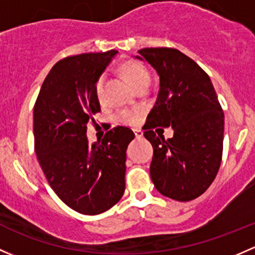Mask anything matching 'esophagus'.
Instances as JSON below:
<instances>
[{"label": "esophagus", "instance_id": "34e87169", "mask_svg": "<svg viewBox=\"0 0 255 255\" xmlns=\"http://www.w3.org/2000/svg\"><path fill=\"white\" fill-rule=\"evenodd\" d=\"M134 134H135V138H137V139H140V138H143V130L142 129H135Z\"/></svg>", "mask_w": 255, "mask_h": 255}]
</instances>
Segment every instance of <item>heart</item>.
<instances>
[{
	"label": "heart",
	"instance_id": "b5f03b06",
	"mask_svg": "<svg viewBox=\"0 0 255 255\" xmlns=\"http://www.w3.org/2000/svg\"><path fill=\"white\" fill-rule=\"evenodd\" d=\"M121 70H122L126 79L129 81V84L132 85L135 90H138L142 86H148L149 85L150 75H149L148 70H146V68L143 64L134 60L126 61V63H123ZM105 80H106V76L102 74V75L99 76V79L96 80V84H95V92H96V96L100 101L104 100ZM140 115H142V113H140L139 110H122V111H118L116 113L115 120L117 121L118 123H122V125L134 126L139 122Z\"/></svg>",
	"mask_w": 255,
	"mask_h": 255
}]
</instances>
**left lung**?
<instances>
[{
    "instance_id": "1",
    "label": "left lung",
    "mask_w": 255,
    "mask_h": 255,
    "mask_svg": "<svg viewBox=\"0 0 255 255\" xmlns=\"http://www.w3.org/2000/svg\"><path fill=\"white\" fill-rule=\"evenodd\" d=\"M137 59L158 73L160 89L144 125L153 145L150 177L161 195L191 201L210 187L222 160L225 115L210 76L173 48H144ZM162 128H160V127ZM174 135L163 138V128Z\"/></svg>"
}]
</instances>
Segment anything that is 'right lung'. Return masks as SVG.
Segmentation results:
<instances>
[{"label": "right lung", "instance_id": "add662e5", "mask_svg": "<svg viewBox=\"0 0 255 255\" xmlns=\"http://www.w3.org/2000/svg\"><path fill=\"white\" fill-rule=\"evenodd\" d=\"M117 50L68 56L51 68L33 112L34 149L59 199L82 215L115 206L126 189V150L134 138L127 127L90 144L87 123L101 111L95 84Z\"/></svg>", "mask_w": 255, "mask_h": 255}]
</instances>
